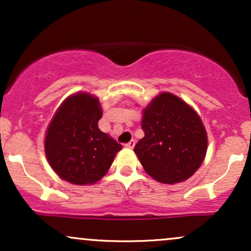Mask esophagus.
<instances>
[{
    "mask_svg": "<svg viewBox=\"0 0 251 251\" xmlns=\"http://www.w3.org/2000/svg\"><path fill=\"white\" fill-rule=\"evenodd\" d=\"M134 145H135V140L134 139H132L131 142H128L127 144H125L126 148H128V149H133Z\"/></svg>",
    "mask_w": 251,
    "mask_h": 251,
    "instance_id": "obj_1",
    "label": "esophagus"
}]
</instances>
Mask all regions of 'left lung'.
Listing matches in <instances>:
<instances>
[{
  "mask_svg": "<svg viewBox=\"0 0 251 251\" xmlns=\"http://www.w3.org/2000/svg\"><path fill=\"white\" fill-rule=\"evenodd\" d=\"M143 139L134 146L144 170L160 183H180L197 171L208 148L201 118L171 93L155 97L144 109Z\"/></svg>",
  "mask_w": 251,
  "mask_h": 251,
  "instance_id": "left-lung-1",
  "label": "left lung"
}]
</instances>
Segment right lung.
<instances>
[{
	"label": "right lung",
	"instance_id": "1",
	"mask_svg": "<svg viewBox=\"0 0 251 251\" xmlns=\"http://www.w3.org/2000/svg\"><path fill=\"white\" fill-rule=\"evenodd\" d=\"M99 100L76 93L62 102L47 129L45 152L51 169L75 185L93 184L111 168L122 145L98 127Z\"/></svg>",
	"mask_w": 251,
	"mask_h": 251
}]
</instances>
